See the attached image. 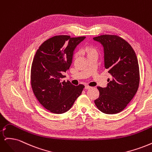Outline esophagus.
<instances>
[{
	"label": "esophagus",
	"instance_id": "esophagus-1",
	"mask_svg": "<svg viewBox=\"0 0 152 152\" xmlns=\"http://www.w3.org/2000/svg\"><path fill=\"white\" fill-rule=\"evenodd\" d=\"M91 87H90L89 86H88V85H86V86H85V89H91Z\"/></svg>",
	"mask_w": 152,
	"mask_h": 152
}]
</instances>
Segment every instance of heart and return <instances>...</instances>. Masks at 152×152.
I'll use <instances>...</instances> for the list:
<instances>
[{
  "instance_id": "1",
  "label": "heart",
  "mask_w": 152,
  "mask_h": 152,
  "mask_svg": "<svg viewBox=\"0 0 152 152\" xmlns=\"http://www.w3.org/2000/svg\"><path fill=\"white\" fill-rule=\"evenodd\" d=\"M81 51H84L86 52L87 55L91 54H93V53H97L98 54V50L96 49L94 47H92V46H86L84 48V49L81 50ZM79 53H75L74 56H73V58L75 59L77 58L78 56H79Z\"/></svg>"
}]
</instances>
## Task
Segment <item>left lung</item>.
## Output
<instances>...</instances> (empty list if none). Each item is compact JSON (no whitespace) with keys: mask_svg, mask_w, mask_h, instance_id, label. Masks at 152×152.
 Returning <instances> with one entry per match:
<instances>
[{"mask_svg":"<svg viewBox=\"0 0 152 152\" xmlns=\"http://www.w3.org/2000/svg\"><path fill=\"white\" fill-rule=\"evenodd\" d=\"M93 39L103 45L104 67L112 75L107 87H97L99 96L94 103L103 113L115 114L127 107L138 89V61L131 45L118 35L105 34Z\"/></svg>","mask_w":152,"mask_h":152,"instance_id":"left-lung-1","label":"left lung"}]
</instances>
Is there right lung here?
I'll return each mask as SVG.
<instances>
[{
  "label": "right lung",
  "mask_w": 152,
  "mask_h": 152,
  "mask_svg": "<svg viewBox=\"0 0 152 152\" xmlns=\"http://www.w3.org/2000/svg\"><path fill=\"white\" fill-rule=\"evenodd\" d=\"M85 37L56 35L44 42L37 50L31 68V85L39 102L53 113L67 112L85 86H74L62 79L72 63L73 52Z\"/></svg>",
  "instance_id": "obj_1"
}]
</instances>
